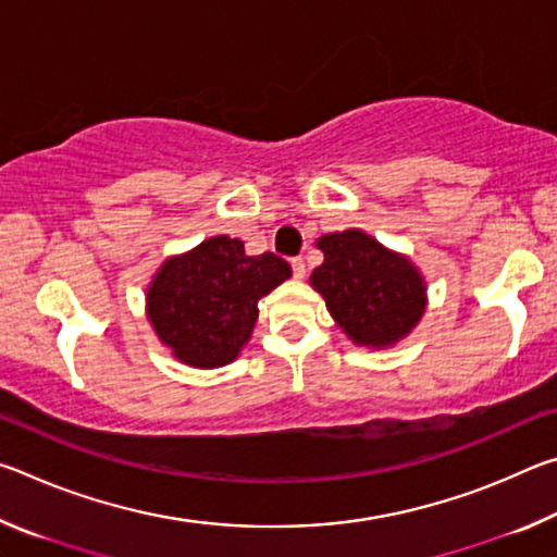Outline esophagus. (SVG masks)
<instances>
[{
	"instance_id": "esophagus-1",
	"label": "esophagus",
	"mask_w": 557,
	"mask_h": 557,
	"mask_svg": "<svg viewBox=\"0 0 557 557\" xmlns=\"http://www.w3.org/2000/svg\"><path fill=\"white\" fill-rule=\"evenodd\" d=\"M292 275H295V280H305V275H307L305 260H301V258H292Z\"/></svg>"
}]
</instances>
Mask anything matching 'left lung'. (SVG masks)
<instances>
[{
	"label": "left lung",
	"instance_id": "left-lung-1",
	"mask_svg": "<svg viewBox=\"0 0 557 557\" xmlns=\"http://www.w3.org/2000/svg\"><path fill=\"white\" fill-rule=\"evenodd\" d=\"M317 248L324 262L309 285L324 297L348 342L391 348L412 334L428 309V282L405 252L358 228L324 233Z\"/></svg>",
	"mask_w": 557,
	"mask_h": 557
}]
</instances>
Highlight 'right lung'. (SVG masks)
<instances>
[{
  "mask_svg": "<svg viewBox=\"0 0 557 557\" xmlns=\"http://www.w3.org/2000/svg\"><path fill=\"white\" fill-rule=\"evenodd\" d=\"M289 277L292 268L282 258L248 256L243 240L213 235L157 268L145 292V312L178 363L221 369L250 342L258 301Z\"/></svg>",
  "mask_w": 557,
  "mask_h": 557,
  "instance_id": "add662e5",
  "label": "right lung"
}]
</instances>
